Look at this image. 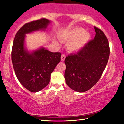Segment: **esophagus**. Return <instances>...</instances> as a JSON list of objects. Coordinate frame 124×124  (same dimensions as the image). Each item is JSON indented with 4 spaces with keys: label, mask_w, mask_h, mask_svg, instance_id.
<instances>
[{
    "label": "esophagus",
    "mask_w": 124,
    "mask_h": 124,
    "mask_svg": "<svg viewBox=\"0 0 124 124\" xmlns=\"http://www.w3.org/2000/svg\"><path fill=\"white\" fill-rule=\"evenodd\" d=\"M66 56L64 54H62L61 57V61H64V60H65Z\"/></svg>",
    "instance_id": "esophagus-1"
}]
</instances>
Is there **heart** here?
<instances>
[{
	"mask_svg": "<svg viewBox=\"0 0 124 124\" xmlns=\"http://www.w3.org/2000/svg\"><path fill=\"white\" fill-rule=\"evenodd\" d=\"M58 37L62 42L66 43L69 42L67 45V49L70 52H73L82 48L90 40L91 36L90 33L85 32L84 29L77 28L71 31L60 33ZM54 43L57 44L56 40H54Z\"/></svg>",
	"mask_w": 124,
	"mask_h": 124,
	"instance_id": "heart-1",
	"label": "heart"
}]
</instances>
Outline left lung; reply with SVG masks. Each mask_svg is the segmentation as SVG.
<instances>
[{"label": "left lung", "mask_w": 124, "mask_h": 124, "mask_svg": "<svg viewBox=\"0 0 124 124\" xmlns=\"http://www.w3.org/2000/svg\"><path fill=\"white\" fill-rule=\"evenodd\" d=\"M96 35L80 51L68 55L64 78L67 86L84 92L95 85L102 75L110 56L109 43L101 29L94 27Z\"/></svg>", "instance_id": "1"}]
</instances>
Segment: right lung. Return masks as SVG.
Masks as SVG:
<instances>
[{"instance_id": "1", "label": "right lung", "mask_w": 124, "mask_h": 124, "mask_svg": "<svg viewBox=\"0 0 124 124\" xmlns=\"http://www.w3.org/2000/svg\"><path fill=\"white\" fill-rule=\"evenodd\" d=\"M51 21L42 19L27 23L15 36L12 61L16 75L24 87L32 92L39 91L48 85L51 74L61 61L60 52H52L44 47L29 51L25 45L26 34L46 31Z\"/></svg>"}]
</instances>
